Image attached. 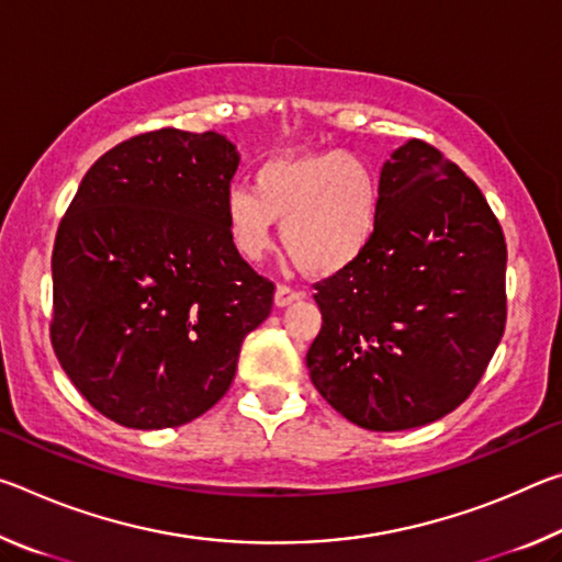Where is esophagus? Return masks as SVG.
Masks as SVG:
<instances>
[{
    "mask_svg": "<svg viewBox=\"0 0 562 562\" xmlns=\"http://www.w3.org/2000/svg\"><path fill=\"white\" fill-rule=\"evenodd\" d=\"M304 292L302 290H294L290 284H278V290H274V304L278 307H288L294 300H302Z\"/></svg>",
    "mask_w": 562,
    "mask_h": 562,
    "instance_id": "1",
    "label": "esophagus"
}]
</instances>
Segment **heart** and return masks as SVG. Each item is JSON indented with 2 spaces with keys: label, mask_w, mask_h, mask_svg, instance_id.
I'll list each match as a JSON object with an SVG mask.
<instances>
[{
  "label": "heart",
  "mask_w": 562,
  "mask_h": 562,
  "mask_svg": "<svg viewBox=\"0 0 562 562\" xmlns=\"http://www.w3.org/2000/svg\"><path fill=\"white\" fill-rule=\"evenodd\" d=\"M379 180L347 150L278 156L255 173L252 190L225 195V231L243 260L270 250L272 223L294 268L327 278L349 268L376 233Z\"/></svg>",
  "instance_id": "obj_1"
}]
</instances>
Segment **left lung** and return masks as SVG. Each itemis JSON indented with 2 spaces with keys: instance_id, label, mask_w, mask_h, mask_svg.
<instances>
[{
  "instance_id": "8db88e82",
  "label": "left lung",
  "mask_w": 562,
  "mask_h": 562,
  "mask_svg": "<svg viewBox=\"0 0 562 562\" xmlns=\"http://www.w3.org/2000/svg\"><path fill=\"white\" fill-rule=\"evenodd\" d=\"M379 225L315 284L312 384L351 424L404 431L471 396L506 329V237L463 170L412 138L379 178Z\"/></svg>"
}]
</instances>
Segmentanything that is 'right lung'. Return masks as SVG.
<instances>
[{
    "label": "right lung",
    "mask_w": 562,
    "mask_h": 562,
    "mask_svg": "<svg viewBox=\"0 0 562 562\" xmlns=\"http://www.w3.org/2000/svg\"><path fill=\"white\" fill-rule=\"evenodd\" d=\"M240 158L221 133L158 128L106 150L52 252V347L83 398L128 429H173L231 389L274 284L231 245Z\"/></svg>",
    "instance_id": "1"
}]
</instances>
